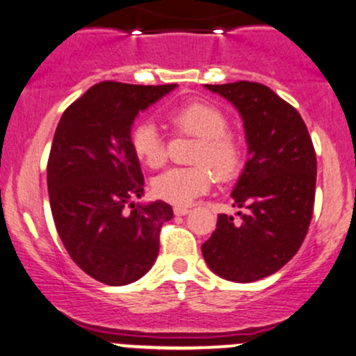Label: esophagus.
I'll list each match as a JSON object with an SVG mask.
<instances>
[{
  "label": "esophagus",
  "mask_w": 356,
  "mask_h": 356,
  "mask_svg": "<svg viewBox=\"0 0 356 356\" xmlns=\"http://www.w3.org/2000/svg\"><path fill=\"white\" fill-rule=\"evenodd\" d=\"M187 212H189V209H187V207H184V206H175L174 207V214L175 216H186Z\"/></svg>",
  "instance_id": "34e87169"
}]
</instances>
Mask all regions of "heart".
Here are the masks:
<instances>
[{
	"label": "heart",
	"instance_id": "obj_1",
	"mask_svg": "<svg viewBox=\"0 0 356 356\" xmlns=\"http://www.w3.org/2000/svg\"><path fill=\"white\" fill-rule=\"evenodd\" d=\"M165 118L175 132L197 138V144L191 154L194 165L174 167L154 177L155 197L186 206L209 191L212 174L222 182L238 175L244 149L239 138L229 132V120L224 112L206 102H191L170 108ZM130 149L150 169H159L167 159L165 140L154 122H140L130 130Z\"/></svg>",
	"mask_w": 356,
	"mask_h": 356
}]
</instances>
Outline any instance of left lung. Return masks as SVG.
<instances>
[{"mask_svg": "<svg viewBox=\"0 0 356 356\" xmlns=\"http://www.w3.org/2000/svg\"><path fill=\"white\" fill-rule=\"evenodd\" d=\"M229 100L244 122L248 162L234 191L239 218L218 216L202 256L216 275L251 283L281 269L308 232L316 154L298 110L256 81L206 85Z\"/></svg>", "mask_w": 356, "mask_h": 356, "instance_id": "8db88e82", "label": "left lung"}]
</instances>
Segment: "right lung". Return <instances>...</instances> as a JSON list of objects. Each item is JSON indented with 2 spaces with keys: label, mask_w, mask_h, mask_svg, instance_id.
I'll return each mask as SVG.
<instances>
[{
  "label": "right lung",
  "mask_w": 356,
  "mask_h": 356,
  "mask_svg": "<svg viewBox=\"0 0 356 356\" xmlns=\"http://www.w3.org/2000/svg\"><path fill=\"white\" fill-rule=\"evenodd\" d=\"M177 85L100 81L63 112L48 157L53 220L81 271L110 286L140 280L159 254L164 201L142 206L144 175L130 149L138 112Z\"/></svg>",
  "instance_id": "add662e5"
}]
</instances>
